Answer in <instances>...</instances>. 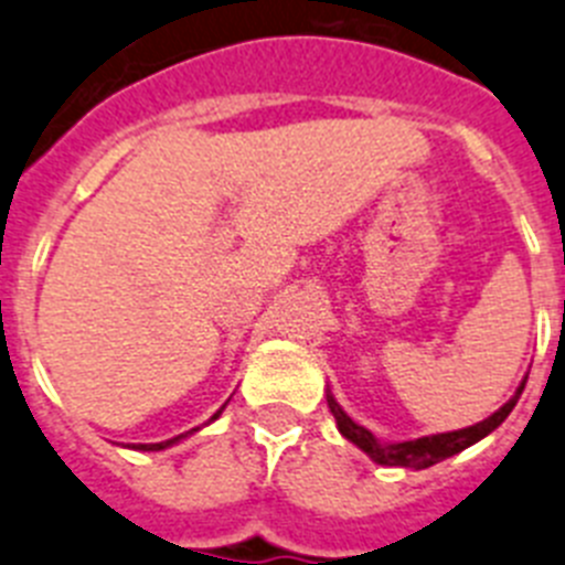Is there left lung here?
<instances>
[{"label":"left lung","instance_id":"obj_1","mask_svg":"<svg viewBox=\"0 0 565 565\" xmlns=\"http://www.w3.org/2000/svg\"><path fill=\"white\" fill-rule=\"evenodd\" d=\"M525 385H520V391L511 396L505 405L497 411V414H491L488 419L477 422V425H471V428H459V430H448V434H434V436H422V439H411V443H379L376 436L371 434L367 428H362V425H355L353 419H350L344 411L339 407V402L333 399V396H327V405H330V411H333L335 416V425H339V430L344 436H348L350 443L359 445L367 457L373 459V462H379V466H396V468H430L436 466V462H443V459L454 457V454L466 451L468 445L480 443L482 436H488L491 430L497 428V425H502L505 422V416L514 411L516 399H520V393H523Z\"/></svg>","mask_w":565,"mask_h":565}]
</instances>
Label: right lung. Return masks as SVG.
<instances>
[{
	"instance_id": "right-lung-1",
	"label": "right lung",
	"mask_w": 565,
	"mask_h": 565,
	"mask_svg": "<svg viewBox=\"0 0 565 565\" xmlns=\"http://www.w3.org/2000/svg\"><path fill=\"white\" fill-rule=\"evenodd\" d=\"M221 411H224V407H221ZM221 411H217V414L212 416V419H217V416H221ZM192 430H198V428H192ZM192 430H186V434L174 436V439H166V443H149V445H137V448H140V451H160V448H169V445L180 443V439H183V436H189V434H192Z\"/></svg>"
}]
</instances>
